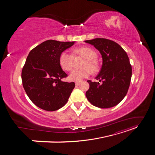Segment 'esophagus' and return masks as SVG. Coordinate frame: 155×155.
<instances>
[{"label":"esophagus","instance_id":"34e87169","mask_svg":"<svg viewBox=\"0 0 155 155\" xmlns=\"http://www.w3.org/2000/svg\"><path fill=\"white\" fill-rule=\"evenodd\" d=\"M80 85V82H76V86H78Z\"/></svg>","mask_w":155,"mask_h":155}]
</instances>
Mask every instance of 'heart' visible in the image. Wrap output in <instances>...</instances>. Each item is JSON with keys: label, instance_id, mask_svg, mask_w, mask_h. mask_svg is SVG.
Masks as SVG:
<instances>
[{"label": "heart", "instance_id": "obj_1", "mask_svg": "<svg viewBox=\"0 0 155 155\" xmlns=\"http://www.w3.org/2000/svg\"><path fill=\"white\" fill-rule=\"evenodd\" d=\"M80 56L85 58L81 67L83 68L73 70L69 74L68 78L70 81H81L84 78H88L91 72H96L99 69V63L96 59V51L90 47L83 46L73 50L72 55L64 51L60 54L59 63L61 67L66 71H69L73 67L74 58Z\"/></svg>", "mask_w": 155, "mask_h": 155}]
</instances>
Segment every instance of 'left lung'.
<instances>
[{
  "mask_svg": "<svg viewBox=\"0 0 155 155\" xmlns=\"http://www.w3.org/2000/svg\"><path fill=\"white\" fill-rule=\"evenodd\" d=\"M85 42L99 50L103 59L100 72L96 77L99 82L87 81L90 85L85 94L87 100L102 109L116 106L125 97L130 85L132 67L128 55L113 41L96 38Z\"/></svg>",
  "mask_w": 155,
  "mask_h": 155,
  "instance_id": "1",
  "label": "left lung"
}]
</instances>
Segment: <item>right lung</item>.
Returning a JSON list of instances; mask_svg holds the SVG:
<instances>
[{
    "label": "right lung",
    "instance_id": "right-lung-1",
    "mask_svg": "<svg viewBox=\"0 0 155 155\" xmlns=\"http://www.w3.org/2000/svg\"><path fill=\"white\" fill-rule=\"evenodd\" d=\"M74 42L47 40L33 48L22 70V85L26 94L40 109L55 111L63 107L75 87L59 63L60 54Z\"/></svg>",
    "mask_w": 155,
    "mask_h": 155
}]
</instances>
